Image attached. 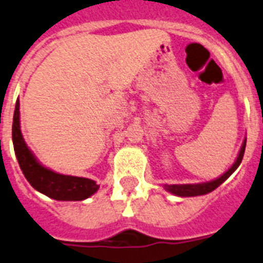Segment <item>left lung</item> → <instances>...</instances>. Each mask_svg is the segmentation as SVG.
I'll return each instance as SVG.
<instances>
[{"label":"left lung","mask_w":263,"mask_h":263,"mask_svg":"<svg viewBox=\"0 0 263 263\" xmlns=\"http://www.w3.org/2000/svg\"><path fill=\"white\" fill-rule=\"evenodd\" d=\"M245 148H246V139L243 140V144L240 147V151H239V155H238L237 160L231 165L230 170H227L226 173L223 174L222 176H219L218 179L215 180H211V182H207V183H199V184H165L164 189L167 191H170L171 194L174 195H178V196H198V195H204V194H209L211 191L219 187L224 180L231 175V174L238 168V165L240 164L242 162V159H243V154H245Z\"/></svg>","instance_id":"8db88e82"}]
</instances>
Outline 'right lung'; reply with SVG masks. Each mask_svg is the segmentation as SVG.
<instances>
[{
	"label": "right lung",
	"instance_id": "1",
	"mask_svg": "<svg viewBox=\"0 0 263 263\" xmlns=\"http://www.w3.org/2000/svg\"><path fill=\"white\" fill-rule=\"evenodd\" d=\"M12 138L18 164L33 189L56 200H83L98 191L95 180L57 174L40 164L26 147L20 129V101L15 103Z\"/></svg>",
	"mask_w": 263,
	"mask_h": 263
}]
</instances>
